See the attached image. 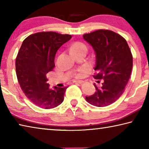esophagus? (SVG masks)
<instances>
[{
  "mask_svg": "<svg viewBox=\"0 0 149 149\" xmlns=\"http://www.w3.org/2000/svg\"><path fill=\"white\" fill-rule=\"evenodd\" d=\"M74 83V84H81L84 83V81H76V80H74V81H73Z\"/></svg>",
  "mask_w": 149,
  "mask_h": 149,
  "instance_id": "obj_1",
  "label": "esophagus"
}]
</instances>
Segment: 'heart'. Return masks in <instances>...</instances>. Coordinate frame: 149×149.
Returning <instances> with one entry per match:
<instances>
[{"mask_svg": "<svg viewBox=\"0 0 149 149\" xmlns=\"http://www.w3.org/2000/svg\"><path fill=\"white\" fill-rule=\"evenodd\" d=\"M86 47H85V45L82 43V42H74V44H73L71 48H70V52L72 53H74V52H79V51H81V50H85L86 51ZM84 70H82L81 72L78 73L76 75H75V77L77 78H81L83 77V75H84Z\"/></svg>", "mask_w": 149, "mask_h": 149, "instance_id": "heart-1", "label": "heart"}]
</instances>
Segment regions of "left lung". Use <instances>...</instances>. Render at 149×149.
<instances>
[{
    "mask_svg": "<svg viewBox=\"0 0 149 149\" xmlns=\"http://www.w3.org/2000/svg\"><path fill=\"white\" fill-rule=\"evenodd\" d=\"M95 52L96 79H104L102 86L94 84L96 91L85 97L97 107L110 105L119 99L130 79L133 56L126 40L114 31L99 29L83 35Z\"/></svg>",
    "mask_w": 149,
    "mask_h": 149,
    "instance_id": "obj_1",
    "label": "left lung"
}]
</instances>
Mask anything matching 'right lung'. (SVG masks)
Masks as SVG:
<instances>
[{"mask_svg":"<svg viewBox=\"0 0 149 149\" xmlns=\"http://www.w3.org/2000/svg\"><path fill=\"white\" fill-rule=\"evenodd\" d=\"M71 38L70 35L40 32L29 35L22 42L16 59L17 78L24 94L37 107L50 109L64 100L68 87L50 89L46 75L55 66L58 50Z\"/></svg>","mask_w":149,"mask_h":149,"instance_id":"right-lung-1","label":"right lung"}]
</instances>
